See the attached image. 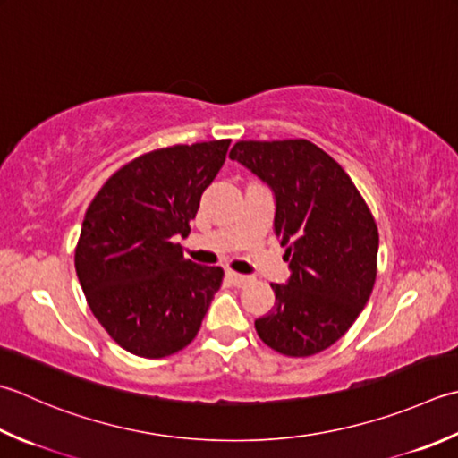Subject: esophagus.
<instances>
[{"mask_svg":"<svg viewBox=\"0 0 458 458\" xmlns=\"http://www.w3.org/2000/svg\"><path fill=\"white\" fill-rule=\"evenodd\" d=\"M226 277H228V282L232 285H236V288H242V285H246L250 282L248 276H242V274H236V272H232V270L226 272Z\"/></svg>","mask_w":458,"mask_h":458,"instance_id":"esophagus-1","label":"esophagus"}]
</instances>
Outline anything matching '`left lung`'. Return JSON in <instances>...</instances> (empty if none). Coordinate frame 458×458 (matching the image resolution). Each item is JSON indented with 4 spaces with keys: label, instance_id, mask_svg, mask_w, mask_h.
<instances>
[{
    "label": "left lung",
    "instance_id": "8db88e82",
    "mask_svg": "<svg viewBox=\"0 0 458 458\" xmlns=\"http://www.w3.org/2000/svg\"><path fill=\"white\" fill-rule=\"evenodd\" d=\"M230 158L262 178L276 199L274 232L290 280L272 284L276 303L256 319L274 352L310 357L334 345L369 300L379 232L352 178L306 139L240 140Z\"/></svg>",
    "mask_w": 458,
    "mask_h": 458
}]
</instances>
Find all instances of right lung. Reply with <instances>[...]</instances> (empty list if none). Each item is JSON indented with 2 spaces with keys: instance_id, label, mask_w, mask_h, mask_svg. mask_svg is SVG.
I'll list each match as a JSON object with an SVG mask.
<instances>
[{
  "instance_id": "add662e5",
  "label": "right lung",
  "mask_w": 458,
  "mask_h": 458,
  "mask_svg": "<svg viewBox=\"0 0 458 458\" xmlns=\"http://www.w3.org/2000/svg\"><path fill=\"white\" fill-rule=\"evenodd\" d=\"M230 139L147 152L103 184L85 212L75 270L98 324L129 353L160 360L202 326L222 267L186 259L200 196L226 160Z\"/></svg>"
}]
</instances>
